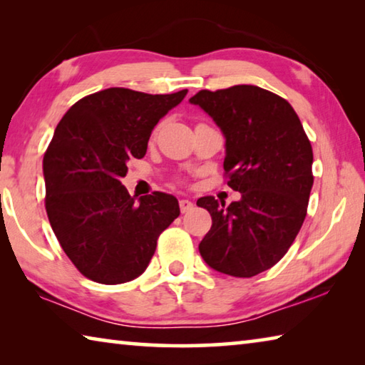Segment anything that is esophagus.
I'll return each mask as SVG.
<instances>
[{
    "label": "esophagus",
    "mask_w": 365,
    "mask_h": 365,
    "mask_svg": "<svg viewBox=\"0 0 365 365\" xmlns=\"http://www.w3.org/2000/svg\"><path fill=\"white\" fill-rule=\"evenodd\" d=\"M178 205H180V211H182L183 214L193 209V202H191L190 200H180V202H178Z\"/></svg>",
    "instance_id": "1"
}]
</instances>
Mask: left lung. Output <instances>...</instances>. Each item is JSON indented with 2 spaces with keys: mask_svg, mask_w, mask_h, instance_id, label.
I'll use <instances>...</instances> for the list:
<instances>
[{
  "mask_svg": "<svg viewBox=\"0 0 365 365\" xmlns=\"http://www.w3.org/2000/svg\"><path fill=\"white\" fill-rule=\"evenodd\" d=\"M225 138L227 185L242 197L196 201L212 217L200 243L209 267L255 277L285 256L304 222L314 183L312 146L287 100L255 85L201 90L190 98Z\"/></svg>",
  "mask_w": 365,
  "mask_h": 365,
  "instance_id": "left-lung-1",
  "label": "left lung"
}]
</instances>
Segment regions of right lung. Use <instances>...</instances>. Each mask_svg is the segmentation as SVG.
Masks as SVG:
<instances>
[{"instance_id":"add662e5","label":"right lung","mask_w":365,"mask_h":365,"mask_svg":"<svg viewBox=\"0 0 365 365\" xmlns=\"http://www.w3.org/2000/svg\"><path fill=\"white\" fill-rule=\"evenodd\" d=\"M187 93L108 88L82 98L58 123L43 158L46 214L67 257L86 279L104 285L137 279L159 235L180 215L175 196L154 191L137 200L120 178L128 159L146 154L159 119Z\"/></svg>"}]
</instances>
